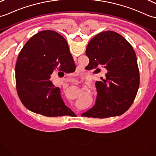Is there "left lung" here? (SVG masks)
Instances as JSON below:
<instances>
[{
  "instance_id": "left-lung-1",
  "label": "left lung",
  "mask_w": 156,
  "mask_h": 156,
  "mask_svg": "<svg viewBox=\"0 0 156 156\" xmlns=\"http://www.w3.org/2000/svg\"><path fill=\"white\" fill-rule=\"evenodd\" d=\"M89 70H107L106 78L97 81V98L82 116L106 118L123 114L132 106L140 86V73L134 50L126 39L114 31L95 36L86 51ZM99 71H98L97 70Z\"/></svg>"
}]
</instances>
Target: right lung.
I'll use <instances>...</instances> for the list:
<instances>
[{"label": "right lung", "mask_w": 156, "mask_h": 156, "mask_svg": "<svg viewBox=\"0 0 156 156\" xmlns=\"http://www.w3.org/2000/svg\"><path fill=\"white\" fill-rule=\"evenodd\" d=\"M75 69L66 40L53 30L38 32L23 46L16 64V86L22 103L28 110L47 117L70 114L60 88L50 79L54 71L69 73Z\"/></svg>", "instance_id": "obj_1"}]
</instances>
